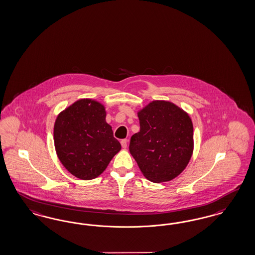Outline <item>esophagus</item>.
Listing matches in <instances>:
<instances>
[{
  "mask_svg": "<svg viewBox=\"0 0 255 255\" xmlns=\"http://www.w3.org/2000/svg\"><path fill=\"white\" fill-rule=\"evenodd\" d=\"M127 142H128V140L127 139H123V140L121 141V144H122V147L123 148H126L127 147Z\"/></svg>",
  "mask_w": 255,
  "mask_h": 255,
  "instance_id": "esophagus-1",
  "label": "esophagus"
}]
</instances>
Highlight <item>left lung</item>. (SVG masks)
Here are the masks:
<instances>
[{
	"mask_svg": "<svg viewBox=\"0 0 255 255\" xmlns=\"http://www.w3.org/2000/svg\"><path fill=\"white\" fill-rule=\"evenodd\" d=\"M140 131L129 149L141 172L153 183L167 182L187 166L193 152V125L174 104L153 101L138 112Z\"/></svg>",
	"mask_w": 255,
	"mask_h": 255,
	"instance_id": "8db88e82",
	"label": "left lung"
}]
</instances>
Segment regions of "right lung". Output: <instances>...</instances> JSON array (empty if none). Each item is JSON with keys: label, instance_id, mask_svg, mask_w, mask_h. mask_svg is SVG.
<instances>
[{"label": "right lung", "instance_id": "right-lung-1", "mask_svg": "<svg viewBox=\"0 0 255 255\" xmlns=\"http://www.w3.org/2000/svg\"><path fill=\"white\" fill-rule=\"evenodd\" d=\"M106 117L102 104L82 99L56 118L53 139L57 156L79 179L92 180L102 174L122 149Z\"/></svg>", "mask_w": 255, "mask_h": 255}]
</instances>
